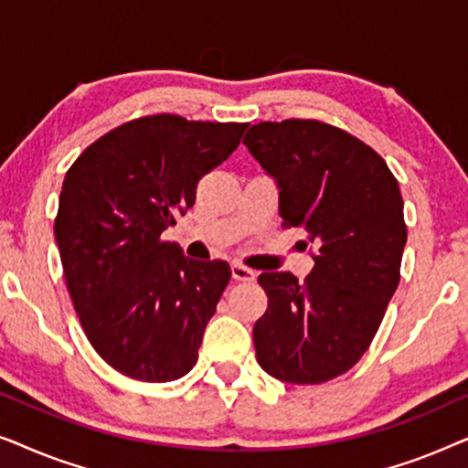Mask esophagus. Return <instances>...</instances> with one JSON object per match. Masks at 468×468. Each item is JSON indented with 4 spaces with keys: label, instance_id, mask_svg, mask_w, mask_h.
Listing matches in <instances>:
<instances>
[{
    "label": "esophagus",
    "instance_id": "34e87169",
    "mask_svg": "<svg viewBox=\"0 0 468 468\" xmlns=\"http://www.w3.org/2000/svg\"><path fill=\"white\" fill-rule=\"evenodd\" d=\"M232 277L236 281H253L255 272L251 271V268H247L245 264H240V261H234V264H232Z\"/></svg>",
    "mask_w": 468,
    "mask_h": 468
}]
</instances>
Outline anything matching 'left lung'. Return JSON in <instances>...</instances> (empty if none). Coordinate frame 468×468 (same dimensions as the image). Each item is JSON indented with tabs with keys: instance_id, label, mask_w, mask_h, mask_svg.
<instances>
[{
	"instance_id": "left-lung-1",
	"label": "left lung",
	"mask_w": 468,
	"mask_h": 468,
	"mask_svg": "<svg viewBox=\"0 0 468 468\" xmlns=\"http://www.w3.org/2000/svg\"><path fill=\"white\" fill-rule=\"evenodd\" d=\"M242 143L279 185L281 226L315 247L303 283L292 272L258 277L268 296L253 328L258 362L285 383L330 381L364 356L399 287V181L368 144L315 119L264 121Z\"/></svg>"
}]
</instances>
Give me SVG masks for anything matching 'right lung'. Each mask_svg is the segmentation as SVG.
<instances>
[{
	"mask_svg": "<svg viewBox=\"0 0 468 468\" xmlns=\"http://www.w3.org/2000/svg\"><path fill=\"white\" fill-rule=\"evenodd\" d=\"M247 127L140 117L89 144L63 178L55 239L69 298L101 360L132 379L175 381L197 362L232 271L185 258L162 234Z\"/></svg>",
	"mask_w": 468,
	"mask_h": 468,
	"instance_id": "1",
	"label": "right lung"
}]
</instances>
